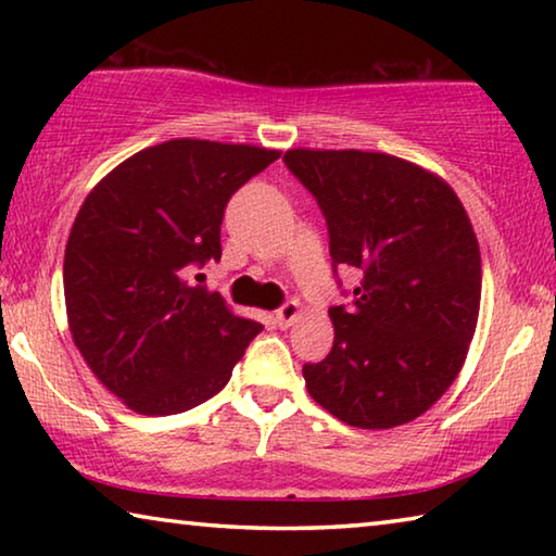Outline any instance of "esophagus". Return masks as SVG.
Segmentation results:
<instances>
[{
	"instance_id": "34e87169",
	"label": "esophagus",
	"mask_w": 556,
	"mask_h": 556,
	"mask_svg": "<svg viewBox=\"0 0 556 556\" xmlns=\"http://www.w3.org/2000/svg\"><path fill=\"white\" fill-rule=\"evenodd\" d=\"M299 314H301V308L296 301H287V304H281L275 312V321L279 328H289V326H294Z\"/></svg>"
}]
</instances>
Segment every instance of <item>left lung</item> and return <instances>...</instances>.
I'll use <instances>...</instances> for the list:
<instances>
[{
	"mask_svg": "<svg viewBox=\"0 0 556 556\" xmlns=\"http://www.w3.org/2000/svg\"><path fill=\"white\" fill-rule=\"evenodd\" d=\"M285 164L328 225L333 269L357 271L336 338L304 365L306 390L345 425L417 419L464 368L481 308V252L446 181L404 159L361 149H289Z\"/></svg>",
	"mask_w": 556,
	"mask_h": 556,
	"instance_id": "1",
	"label": "left lung"
}]
</instances>
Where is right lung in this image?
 I'll use <instances>...</instances> for the list:
<instances>
[{"mask_svg":"<svg viewBox=\"0 0 556 556\" xmlns=\"http://www.w3.org/2000/svg\"><path fill=\"white\" fill-rule=\"evenodd\" d=\"M277 149L172 139L102 178L63 260L73 343L105 388L147 417L199 407L228 384L262 324L195 275L220 260L225 205Z\"/></svg>","mask_w":556,"mask_h":556,"instance_id":"right-lung-1","label":"right lung"}]
</instances>
